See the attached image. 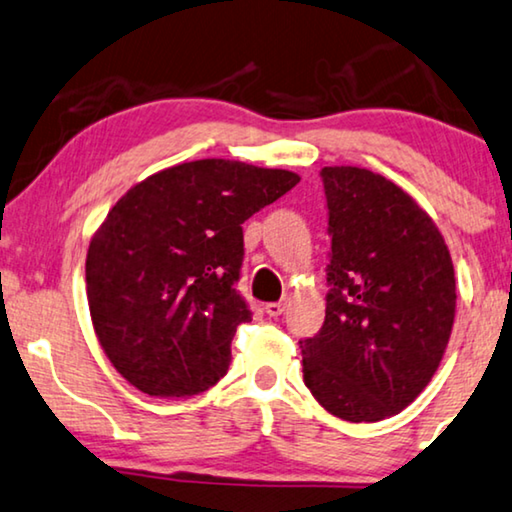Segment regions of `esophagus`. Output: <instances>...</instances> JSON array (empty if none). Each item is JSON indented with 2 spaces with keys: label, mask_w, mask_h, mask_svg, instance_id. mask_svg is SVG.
<instances>
[{
  "label": "esophagus",
  "mask_w": 512,
  "mask_h": 512,
  "mask_svg": "<svg viewBox=\"0 0 512 512\" xmlns=\"http://www.w3.org/2000/svg\"><path fill=\"white\" fill-rule=\"evenodd\" d=\"M285 308H287V299L266 303V315H269V317H280L282 312H285Z\"/></svg>",
  "instance_id": "34e87169"
}]
</instances>
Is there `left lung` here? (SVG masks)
I'll list each match as a JSON object with an SVG mask.
<instances>
[{"label":"left lung","mask_w":512,"mask_h":512,"mask_svg":"<svg viewBox=\"0 0 512 512\" xmlns=\"http://www.w3.org/2000/svg\"><path fill=\"white\" fill-rule=\"evenodd\" d=\"M331 264L322 331L301 340L303 381L349 423L395 416L444 358L455 271L434 220L400 186L363 167L322 172Z\"/></svg>","instance_id":"8db88e82"}]
</instances>
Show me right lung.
<instances>
[{
    "instance_id": "right-lung-1",
    "label": "right lung",
    "mask_w": 512,
    "mask_h": 512,
    "mask_svg": "<svg viewBox=\"0 0 512 512\" xmlns=\"http://www.w3.org/2000/svg\"><path fill=\"white\" fill-rule=\"evenodd\" d=\"M299 174L204 158L128 190L87 250V299L105 356L156 398L207 391L232 361L236 326L253 312L236 289L243 223Z\"/></svg>"
}]
</instances>
